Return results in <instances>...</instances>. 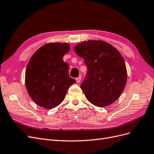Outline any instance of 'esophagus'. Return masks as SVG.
I'll return each instance as SVG.
<instances>
[{"instance_id":"esophagus-1","label":"esophagus","mask_w":154,"mask_h":154,"mask_svg":"<svg viewBox=\"0 0 154 154\" xmlns=\"http://www.w3.org/2000/svg\"><path fill=\"white\" fill-rule=\"evenodd\" d=\"M75 80H76V81H77V83H79L81 82V77L80 76V77H77V78H76L75 79Z\"/></svg>"}]
</instances>
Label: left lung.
<instances>
[{
  "mask_svg": "<svg viewBox=\"0 0 154 154\" xmlns=\"http://www.w3.org/2000/svg\"><path fill=\"white\" fill-rule=\"evenodd\" d=\"M88 68L81 88L94 106L105 107L117 100L127 82L125 61L119 51L102 41H84L74 48Z\"/></svg>",
  "mask_w": 154,
  "mask_h": 154,
  "instance_id": "left-lung-1",
  "label": "left lung"
}]
</instances>
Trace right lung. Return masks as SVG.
I'll return each mask as SVG.
<instances>
[{"instance_id": "right-lung-1", "label": "right lung", "mask_w": 154, "mask_h": 154, "mask_svg": "<svg viewBox=\"0 0 154 154\" xmlns=\"http://www.w3.org/2000/svg\"><path fill=\"white\" fill-rule=\"evenodd\" d=\"M70 50L68 43H48L37 49L28 62L25 85L28 94L38 106L52 109L63 101L76 81L68 75L63 58Z\"/></svg>"}]
</instances>
